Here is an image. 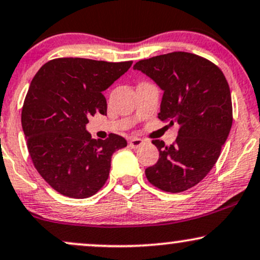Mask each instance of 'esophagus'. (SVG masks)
<instances>
[{"label": "esophagus", "instance_id": "esophagus-1", "mask_svg": "<svg viewBox=\"0 0 260 260\" xmlns=\"http://www.w3.org/2000/svg\"><path fill=\"white\" fill-rule=\"evenodd\" d=\"M143 143H144L143 139L136 138V137H133V138L129 139V146H131V148H133V149L139 148L140 145H143Z\"/></svg>", "mask_w": 260, "mask_h": 260}]
</instances>
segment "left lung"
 Masks as SVG:
<instances>
[{"instance_id":"1","label":"left lung","mask_w":260,"mask_h":260,"mask_svg":"<svg viewBox=\"0 0 260 260\" xmlns=\"http://www.w3.org/2000/svg\"><path fill=\"white\" fill-rule=\"evenodd\" d=\"M164 90L158 118L180 124L172 145L152 140L160 151L145 170L152 185L167 192L195 186L213 168L233 124L228 81L217 65L192 53L173 52L133 67Z\"/></svg>"}]
</instances>
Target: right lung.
<instances>
[{"label":"right lung","instance_id":"add662e5","mask_svg":"<svg viewBox=\"0 0 260 260\" xmlns=\"http://www.w3.org/2000/svg\"><path fill=\"white\" fill-rule=\"evenodd\" d=\"M131 67L132 61L59 58L46 62L31 81L21 126L37 172L61 195H94L108 179L112 154L127 146L117 134L92 139L86 124L95 112L106 115L103 92Z\"/></svg>","mask_w":260,"mask_h":260}]
</instances>
